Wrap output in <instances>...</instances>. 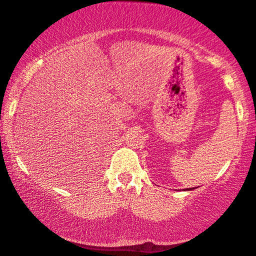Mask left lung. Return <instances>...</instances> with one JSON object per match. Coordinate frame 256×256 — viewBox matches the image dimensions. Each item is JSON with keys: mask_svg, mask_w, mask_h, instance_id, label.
<instances>
[{"mask_svg": "<svg viewBox=\"0 0 256 256\" xmlns=\"http://www.w3.org/2000/svg\"><path fill=\"white\" fill-rule=\"evenodd\" d=\"M188 190H189V189H188Z\"/></svg>", "mask_w": 256, "mask_h": 256, "instance_id": "8db88e82", "label": "left lung"}]
</instances>
